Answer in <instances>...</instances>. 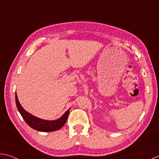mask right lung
I'll use <instances>...</instances> for the list:
<instances>
[{
  "instance_id": "add662e5",
  "label": "right lung",
  "mask_w": 159,
  "mask_h": 159,
  "mask_svg": "<svg viewBox=\"0 0 159 159\" xmlns=\"http://www.w3.org/2000/svg\"><path fill=\"white\" fill-rule=\"evenodd\" d=\"M15 98H16V104L18 111H19L20 115L23 117V120L30 127L35 130L39 131H43V132H50V131H57L64 126L67 120L70 109L67 111H66L61 118H59L57 120H46L39 118L37 117L33 116L28 111H26L19 103L16 93V95H15Z\"/></svg>"
}]
</instances>
